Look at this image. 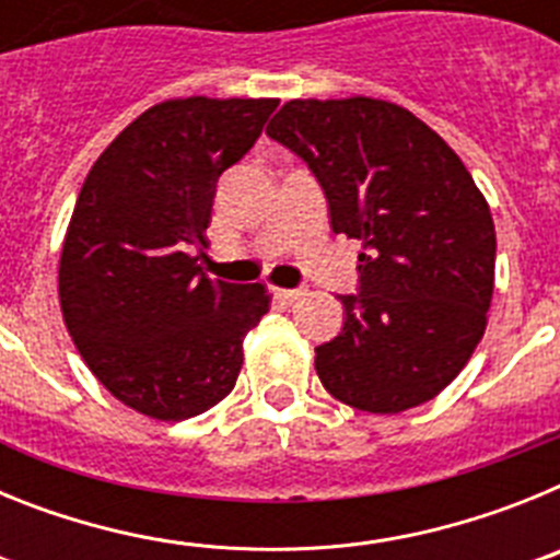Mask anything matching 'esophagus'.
<instances>
[{
  "instance_id": "obj_1",
  "label": "esophagus",
  "mask_w": 560,
  "mask_h": 560,
  "mask_svg": "<svg viewBox=\"0 0 560 560\" xmlns=\"http://www.w3.org/2000/svg\"><path fill=\"white\" fill-rule=\"evenodd\" d=\"M275 296L283 305H294L296 300H303L305 291L303 289H275Z\"/></svg>"
}]
</instances>
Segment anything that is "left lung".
I'll return each instance as SVG.
<instances>
[{
  "label": "left lung",
  "mask_w": 560,
  "mask_h": 560,
  "mask_svg": "<svg viewBox=\"0 0 560 560\" xmlns=\"http://www.w3.org/2000/svg\"><path fill=\"white\" fill-rule=\"evenodd\" d=\"M303 156L336 235L355 237L359 294L316 348L323 387L348 407H420L468 364L488 325L497 264L491 207L438 131L375 97L289 101L266 128Z\"/></svg>",
  "instance_id": "8db88e82"
}]
</instances>
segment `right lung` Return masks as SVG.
I'll return each instance as SVG.
<instances>
[{
  "mask_svg": "<svg viewBox=\"0 0 560 560\" xmlns=\"http://www.w3.org/2000/svg\"><path fill=\"white\" fill-rule=\"evenodd\" d=\"M275 97H176L128 122L89 171L63 237L58 300L86 368L153 420L207 412L235 387L266 285L210 280L219 176L264 131Z\"/></svg>",
  "mask_w": 560,
  "mask_h": 560,
  "instance_id": "add662e5",
  "label": "right lung"
}]
</instances>
